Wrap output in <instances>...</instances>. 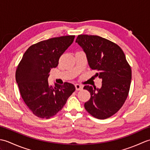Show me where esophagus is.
I'll return each mask as SVG.
<instances>
[{
	"label": "esophagus",
	"mask_w": 150,
	"mask_h": 150,
	"mask_svg": "<svg viewBox=\"0 0 150 150\" xmlns=\"http://www.w3.org/2000/svg\"><path fill=\"white\" fill-rule=\"evenodd\" d=\"M75 88H76V90H77V91L81 90H82V88H83V86L81 85V84H75Z\"/></svg>",
	"instance_id": "1"
}]
</instances>
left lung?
Wrapping results in <instances>:
<instances>
[{"mask_svg": "<svg viewBox=\"0 0 150 150\" xmlns=\"http://www.w3.org/2000/svg\"><path fill=\"white\" fill-rule=\"evenodd\" d=\"M77 42L86 54L88 64L96 70L101 79L102 87L86 85L91 97L84 108L91 115L106 119L113 115L125 103L132 80L131 66L121 47L111 41L97 35H79Z\"/></svg>", "mask_w": 150, "mask_h": 150, "instance_id": "obj_1", "label": "left lung"}]
</instances>
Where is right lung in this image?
<instances>
[{"label":"right lung","instance_id":"obj_1","mask_svg":"<svg viewBox=\"0 0 150 150\" xmlns=\"http://www.w3.org/2000/svg\"><path fill=\"white\" fill-rule=\"evenodd\" d=\"M75 35L54 37L28 47L17 66L16 81L25 104L35 115L41 119L55 116L75 90V86L49 85L50 70L56 68L63 53L73 43Z\"/></svg>","mask_w":150,"mask_h":150}]
</instances>
